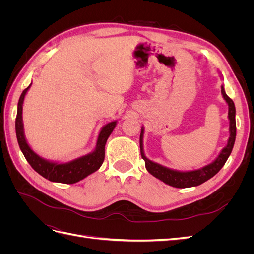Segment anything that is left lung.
Returning <instances> with one entry per match:
<instances>
[{
	"instance_id": "obj_1",
	"label": "left lung",
	"mask_w": 254,
	"mask_h": 254,
	"mask_svg": "<svg viewBox=\"0 0 254 254\" xmlns=\"http://www.w3.org/2000/svg\"><path fill=\"white\" fill-rule=\"evenodd\" d=\"M220 74V77L222 78V75ZM221 95L224 97L228 105V119H229V133L230 136L228 139L227 145L222 148L219 152V155L216 157L213 162L207 164L201 168L194 171H178L173 170V168L166 167L164 165H161L157 162L149 160L145 156L144 152V144H143V137H144V126L141 128V135H140V148H141V156L143 160L145 161V167L148 171L149 174H151L153 177H156L159 180L163 181L164 183L168 184V186L178 188V189H184V188H191L200 186L203 182L211 179L213 176L216 175L221 167L225 165L226 161L228 160L229 156L231 155V151L233 149L235 136H236V123H235V106L231 98H230L227 94L224 88V84H221Z\"/></svg>"
}]
</instances>
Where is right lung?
Masks as SVG:
<instances>
[{
    "label": "right lung",
    "instance_id": "1",
    "mask_svg": "<svg viewBox=\"0 0 254 254\" xmlns=\"http://www.w3.org/2000/svg\"><path fill=\"white\" fill-rule=\"evenodd\" d=\"M32 86V83L22 92L18 103L17 119H16V134L20 146V149L24 155L27 162L34 170L40 174L45 179L52 182L72 184L86 178L89 175L96 172L102 166L105 159V145L108 137L112 133L113 129L118 124V121H112L107 123L98 133L97 141L94 149L91 152L73 159L67 162H59V161H51L44 159L33 150L24 133V124H23V103H24L25 95Z\"/></svg>",
    "mask_w": 254,
    "mask_h": 254
}]
</instances>
